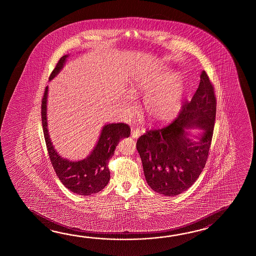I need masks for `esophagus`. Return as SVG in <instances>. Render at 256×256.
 I'll list each match as a JSON object with an SVG mask.
<instances>
[{"mask_svg": "<svg viewBox=\"0 0 256 256\" xmlns=\"http://www.w3.org/2000/svg\"><path fill=\"white\" fill-rule=\"evenodd\" d=\"M140 130L139 129H134V130H132V137L134 138H138L140 136Z\"/></svg>", "mask_w": 256, "mask_h": 256, "instance_id": "obj_1", "label": "esophagus"}]
</instances>
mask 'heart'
I'll return each mask as SVG.
<instances>
[{
  "mask_svg": "<svg viewBox=\"0 0 256 256\" xmlns=\"http://www.w3.org/2000/svg\"><path fill=\"white\" fill-rule=\"evenodd\" d=\"M154 87L157 88L148 93L144 100L146 112L152 120H168L181 108L185 92L184 80L178 74H170L166 78L163 75L154 76L137 84L132 90V94L148 92Z\"/></svg>",
  "mask_w": 256,
  "mask_h": 256,
  "instance_id": "1",
  "label": "heart"
}]
</instances>
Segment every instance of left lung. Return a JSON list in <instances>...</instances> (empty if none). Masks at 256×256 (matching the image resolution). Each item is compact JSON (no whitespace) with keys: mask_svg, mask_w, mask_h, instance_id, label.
I'll list each match as a JSON object with an SVG mask.
<instances>
[{"mask_svg":"<svg viewBox=\"0 0 256 256\" xmlns=\"http://www.w3.org/2000/svg\"><path fill=\"white\" fill-rule=\"evenodd\" d=\"M215 116L214 88L202 70L196 92L178 116L147 130L137 141L144 176L152 190L176 196L195 183L207 162Z\"/></svg>","mask_w":256,"mask_h":256,"instance_id":"obj_1","label":"left lung"}]
</instances>
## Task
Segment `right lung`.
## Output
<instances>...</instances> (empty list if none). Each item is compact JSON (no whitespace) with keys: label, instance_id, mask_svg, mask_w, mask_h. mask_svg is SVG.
Here are the masks:
<instances>
[{"label":"right lung","instance_id":"add662e5","mask_svg":"<svg viewBox=\"0 0 256 256\" xmlns=\"http://www.w3.org/2000/svg\"><path fill=\"white\" fill-rule=\"evenodd\" d=\"M68 56L70 54H65L60 58L49 76V80L60 74ZM48 95V86H46L44 93L41 114L44 140L56 174L68 190L78 195L90 196L104 190L110 181V158L114 154L115 148L120 139L130 136V127L122 122L107 124L102 127L97 144L87 158L78 161L62 158L54 149L49 136Z\"/></svg>","mask_w":256,"mask_h":256}]
</instances>
